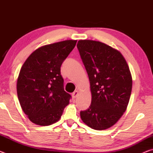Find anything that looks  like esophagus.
<instances>
[{
  "mask_svg": "<svg viewBox=\"0 0 153 153\" xmlns=\"http://www.w3.org/2000/svg\"><path fill=\"white\" fill-rule=\"evenodd\" d=\"M78 94H79V91L76 90V91L72 93V97H73V98H76L77 96H78Z\"/></svg>",
  "mask_w": 153,
  "mask_h": 153,
  "instance_id": "obj_1",
  "label": "esophagus"
}]
</instances>
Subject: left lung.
Wrapping results in <instances>:
<instances>
[{
    "mask_svg": "<svg viewBox=\"0 0 153 153\" xmlns=\"http://www.w3.org/2000/svg\"><path fill=\"white\" fill-rule=\"evenodd\" d=\"M77 47L92 94L91 105L80 117L92 129L109 128L123 115L130 98L132 78L128 63L120 51L98 41L79 40Z\"/></svg>",
    "mask_w": 153,
    "mask_h": 153,
    "instance_id": "8db88e82",
    "label": "left lung"
}]
</instances>
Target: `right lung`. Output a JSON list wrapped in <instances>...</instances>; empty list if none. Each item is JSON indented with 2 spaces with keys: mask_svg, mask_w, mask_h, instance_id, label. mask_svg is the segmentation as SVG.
I'll return each mask as SVG.
<instances>
[{
  "mask_svg": "<svg viewBox=\"0 0 153 153\" xmlns=\"http://www.w3.org/2000/svg\"><path fill=\"white\" fill-rule=\"evenodd\" d=\"M77 40L51 44L34 51L23 65L17 82L18 99L29 120L49 126L61 118L71 95L64 90L61 66Z\"/></svg>",
  "mask_w": 153,
  "mask_h": 153,
  "instance_id": "right-lung-1",
  "label": "right lung"
}]
</instances>
